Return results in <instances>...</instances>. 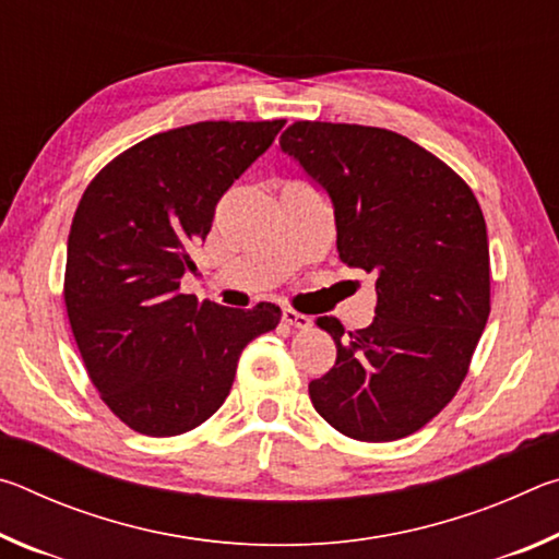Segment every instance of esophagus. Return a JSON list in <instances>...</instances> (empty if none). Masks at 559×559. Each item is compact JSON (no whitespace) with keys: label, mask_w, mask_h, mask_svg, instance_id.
Masks as SVG:
<instances>
[{"label":"esophagus","mask_w":559,"mask_h":559,"mask_svg":"<svg viewBox=\"0 0 559 559\" xmlns=\"http://www.w3.org/2000/svg\"><path fill=\"white\" fill-rule=\"evenodd\" d=\"M283 323L286 325H290V328H298V330H308L310 328V323H313V320H310L308 316H302V313H296V310H290V308H286L283 310Z\"/></svg>","instance_id":"obj_1"}]
</instances>
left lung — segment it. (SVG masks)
I'll return each instance as SVG.
<instances>
[{"label":"left lung","instance_id":"left-lung-1","mask_svg":"<svg viewBox=\"0 0 559 559\" xmlns=\"http://www.w3.org/2000/svg\"><path fill=\"white\" fill-rule=\"evenodd\" d=\"M281 150L333 202L340 259L377 278L372 325L345 333L318 318L337 357L308 384L310 402L349 439L409 437L459 392L488 323L484 212L447 163L400 132L298 120Z\"/></svg>","mask_w":559,"mask_h":559}]
</instances>
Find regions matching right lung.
Here are the masks:
<instances>
[{"label": "right lung", "instance_id": "add662e5", "mask_svg": "<svg viewBox=\"0 0 559 559\" xmlns=\"http://www.w3.org/2000/svg\"><path fill=\"white\" fill-rule=\"evenodd\" d=\"M286 120H204L128 147L73 214L63 300L108 409L145 437H177L219 409L253 337L281 308H224L179 290L216 202Z\"/></svg>", "mask_w": 559, "mask_h": 559}]
</instances>
